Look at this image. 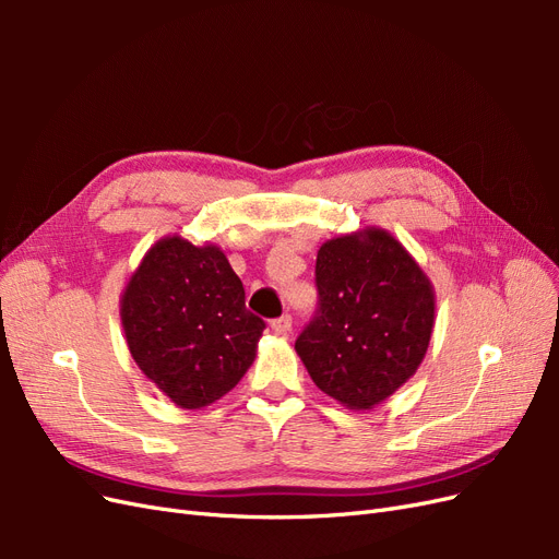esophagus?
I'll return each instance as SVG.
<instances>
[{
    "label": "esophagus",
    "mask_w": 559,
    "mask_h": 559,
    "mask_svg": "<svg viewBox=\"0 0 559 559\" xmlns=\"http://www.w3.org/2000/svg\"><path fill=\"white\" fill-rule=\"evenodd\" d=\"M270 329H273L275 335L286 337V335L292 333V317L289 314H282V317L273 319V321H270Z\"/></svg>",
    "instance_id": "1"
}]
</instances>
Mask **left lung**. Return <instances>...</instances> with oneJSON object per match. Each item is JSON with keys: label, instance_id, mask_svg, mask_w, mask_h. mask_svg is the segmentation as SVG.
Segmentation results:
<instances>
[{"label": "left lung", "instance_id": "left-lung-1", "mask_svg": "<svg viewBox=\"0 0 559 559\" xmlns=\"http://www.w3.org/2000/svg\"><path fill=\"white\" fill-rule=\"evenodd\" d=\"M319 310L296 352L321 392L370 411L408 382L425 359L436 294L392 233L368 226L317 251Z\"/></svg>", "mask_w": 559, "mask_h": 559}]
</instances>
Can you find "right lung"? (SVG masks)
Returning <instances> with one entry per match:
<instances>
[{
    "label": "right lung",
    "instance_id": "obj_1",
    "mask_svg": "<svg viewBox=\"0 0 559 559\" xmlns=\"http://www.w3.org/2000/svg\"><path fill=\"white\" fill-rule=\"evenodd\" d=\"M121 324L142 373L186 411L228 394L257 359L265 321L216 245L167 235L121 294Z\"/></svg>",
    "mask_w": 559,
    "mask_h": 559
}]
</instances>
